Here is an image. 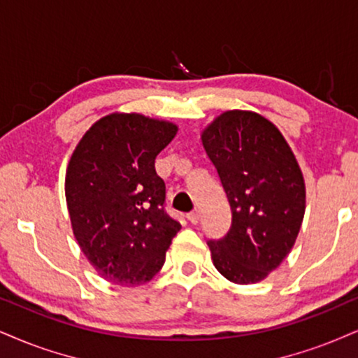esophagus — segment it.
<instances>
[{
	"label": "esophagus",
	"instance_id": "esophagus-1",
	"mask_svg": "<svg viewBox=\"0 0 358 358\" xmlns=\"http://www.w3.org/2000/svg\"><path fill=\"white\" fill-rule=\"evenodd\" d=\"M187 219H189V222H191V224H197L201 220V215L196 210V213H189L187 214Z\"/></svg>",
	"mask_w": 358,
	"mask_h": 358
}]
</instances>
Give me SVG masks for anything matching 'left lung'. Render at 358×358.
<instances>
[{"instance_id": "8db88e82", "label": "left lung", "mask_w": 358, "mask_h": 358, "mask_svg": "<svg viewBox=\"0 0 358 358\" xmlns=\"http://www.w3.org/2000/svg\"><path fill=\"white\" fill-rule=\"evenodd\" d=\"M231 206V227L207 241L234 284L264 280L287 257L306 213V184L280 131L250 111H227L202 132Z\"/></svg>"}]
</instances>
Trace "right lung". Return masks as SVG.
<instances>
[{"label": "right lung", "instance_id": "obj_1", "mask_svg": "<svg viewBox=\"0 0 358 358\" xmlns=\"http://www.w3.org/2000/svg\"><path fill=\"white\" fill-rule=\"evenodd\" d=\"M176 132L178 126L141 114H109L74 149L64 184L73 232L92 267L113 284L151 280L179 232L154 167Z\"/></svg>", "mask_w": 358, "mask_h": 358}]
</instances>
